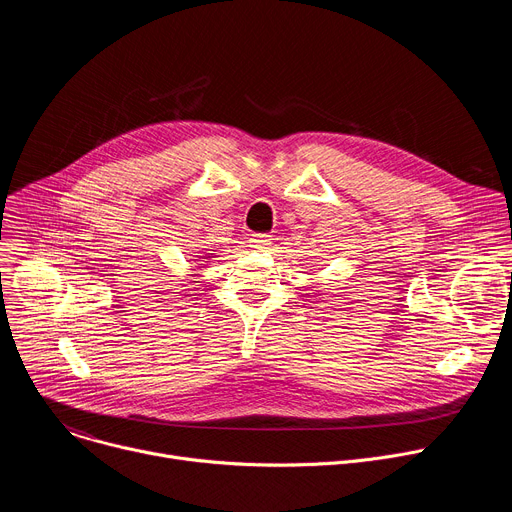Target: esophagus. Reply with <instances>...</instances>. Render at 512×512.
Segmentation results:
<instances>
[{
  "label": "esophagus",
  "instance_id": "34e87169",
  "mask_svg": "<svg viewBox=\"0 0 512 512\" xmlns=\"http://www.w3.org/2000/svg\"><path fill=\"white\" fill-rule=\"evenodd\" d=\"M269 245H271L269 235H251V239H249V247H253L257 251H265Z\"/></svg>",
  "mask_w": 512,
  "mask_h": 512
}]
</instances>
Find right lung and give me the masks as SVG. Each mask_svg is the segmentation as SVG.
<instances>
[{"instance_id": "obj_1", "label": "right lung", "mask_w": 512, "mask_h": 512, "mask_svg": "<svg viewBox=\"0 0 512 512\" xmlns=\"http://www.w3.org/2000/svg\"><path fill=\"white\" fill-rule=\"evenodd\" d=\"M196 257H198L200 261H210V259H212V257H216V255H214L212 251H204V255H196ZM200 265H202V267H206L208 263H200Z\"/></svg>"}]
</instances>
